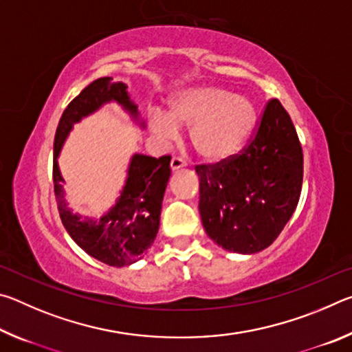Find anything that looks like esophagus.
<instances>
[{
  "label": "esophagus",
  "instance_id": "esophagus-1",
  "mask_svg": "<svg viewBox=\"0 0 352 352\" xmlns=\"http://www.w3.org/2000/svg\"><path fill=\"white\" fill-rule=\"evenodd\" d=\"M184 166H186V162H184L182 157H174L170 160V169L172 170H178V169L184 168Z\"/></svg>",
  "mask_w": 352,
  "mask_h": 352
}]
</instances>
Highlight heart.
Listing matches in <instances>:
<instances>
[{
    "mask_svg": "<svg viewBox=\"0 0 352 352\" xmlns=\"http://www.w3.org/2000/svg\"><path fill=\"white\" fill-rule=\"evenodd\" d=\"M153 115V133L175 138L178 127L190 129V144L205 162L233 157L252 133L256 122L253 102L219 87H199L178 93L169 102V113Z\"/></svg>",
    "mask_w": 352,
    "mask_h": 352,
    "instance_id": "obj_1",
    "label": "heart"
}]
</instances>
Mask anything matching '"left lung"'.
I'll use <instances>...</instances> for the list:
<instances>
[{
    "label": "left lung",
    "mask_w": 352,
    "mask_h": 352,
    "mask_svg": "<svg viewBox=\"0 0 352 352\" xmlns=\"http://www.w3.org/2000/svg\"><path fill=\"white\" fill-rule=\"evenodd\" d=\"M206 234L228 252L253 254L272 245L294 214L302 184V148L294 122L270 99L239 153L195 166Z\"/></svg>",
    "instance_id": "obj_1"
}]
</instances>
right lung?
Masks as SVG:
<instances>
[{
  "label": "right lung",
  "mask_w": 352,
  "mask_h": 352,
  "mask_svg": "<svg viewBox=\"0 0 352 352\" xmlns=\"http://www.w3.org/2000/svg\"><path fill=\"white\" fill-rule=\"evenodd\" d=\"M116 100L138 119V107L129 98L127 85L113 77H100L83 88L65 109L54 138L52 180L58 214L68 234L94 259L111 267L130 265L142 258L157 237L164 190L170 177V157L160 158L133 155L127 182L116 205L100 219H82L73 214L63 199V178L57 157L76 122L91 115L104 104Z\"/></svg>",
  "instance_id": "add662e5"
}]
</instances>
